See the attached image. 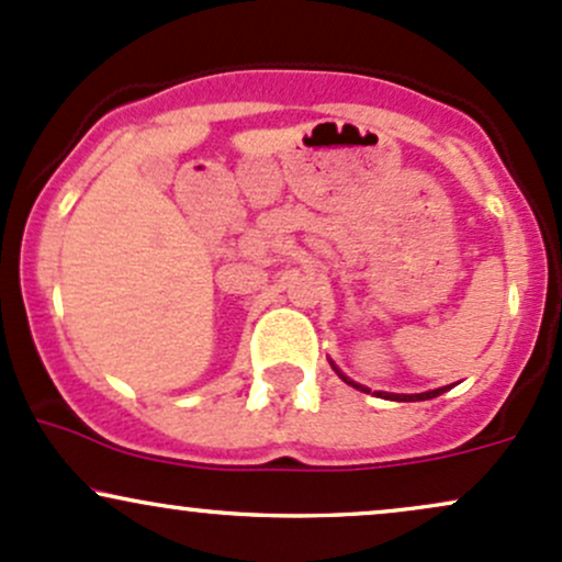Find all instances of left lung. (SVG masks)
<instances>
[{
    "label": "left lung",
    "instance_id": "obj_1",
    "mask_svg": "<svg viewBox=\"0 0 562 562\" xmlns=\"http://www.w3.org/2000/svg\"><path fill=\"white\" fill-rule=\"evenodd\" d=\"M334 366V363H331ZM334 371H337L339 376H342L345 382L348 384H352V387L356 390H361V393H371V390H366L363 384H356L352 380H348V376L342 374V371L337 369V366H334ZM440 393H446V387H438V390H427V393H417V395H398V393H374V395H380V398H387V401H430V398H438Z\"/></svg>",
    "mask_w": 562,
    "mask_h": 562
}]
</instances>
